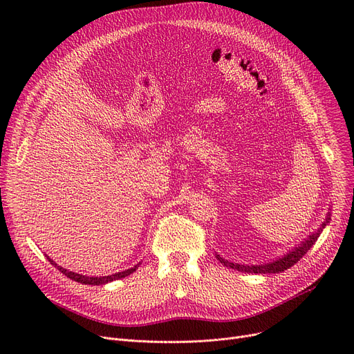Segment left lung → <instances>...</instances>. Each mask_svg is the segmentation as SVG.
Returning <instances> with one entry per match:
<instances>
[{
    "mask_svg": "<svg viewBox=\"0 0 354 354\" xmlns=\"http://www.w3.org/2000/svg\"><path fill=\"white\" fill-rule=\"evenodd\" d=\"M331 212L327 214V218L324 219L323 224L320 225V228L317 231H314L313 234H310L304 241L301 243L291 248L287 254H284L283 257H278L277 259H272L270 263H264V264H259V266H248V264H238V263H232L228 261V259L222 258L219 254H215L216 258L219 259L221 264H224L225 267H230L232 270L241 271V272H251V274H277V272H283L286 270H288L290 267H292L294 264H297L300 261V258H303L310 248L315 244V241L320 236V234L323 232V230L330 224V218Z\"/></svg>",
    "mask_w": 354,
    "mask_h": 354,
    "instance_id": "obj_1",
    "label": "left lung"
}]
</instances>
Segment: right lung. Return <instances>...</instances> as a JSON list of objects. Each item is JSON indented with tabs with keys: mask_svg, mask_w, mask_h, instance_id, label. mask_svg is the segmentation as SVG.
Returning <instances> with one entry per match:
<instances>
[{
	"mask_svg": "<svg viewBox=\"0 0 354 354\" xmlns=\"http://www.w3.org/2000/svg\"><path fill=\"white\" fill-rule=\"evenodd\" d=\"M46 257H47V259H48L51 266H54L55 268H57L59 271H62V272H63L64 275H67L68 278H71L73 281H77V283H80V284H87V286H103V284L111 283V281H115V280H120V278H124V277L130 275L132 272H135V271L138 270V267L140 266V263H139V264L133 266L132 268L120 271V272H115V274H111V275H104V277H88V275H83V274H77V272L68 271V270L60 267L57 263H54L48 255H46Z\"/></svg>",
	"mask_w": 354,
	"mask_h": 354,
	"instance_id": "right-lung-1",
	"label": "right lung"
}]
</instances>
